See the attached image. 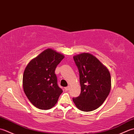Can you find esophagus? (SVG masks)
<instances>
[{
  "label": "esophagus",
  "mask_w": 134,
  "mask_h": 134,
  "mask_svg": "<svg viewBox=\"0 0 134 134\" xmlns=\"http://www.w3.org/2000/svg\"><path fill=\"white\" fill-rule=\"evenodd\" d=\"M65 90H66V91H68V90H69V89H70V86H67V87H65Z\"/></svg>",
  "instance_id": "esophagus-1"
}]
</instances>
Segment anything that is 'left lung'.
Segmentation results:
<instances>
[{
    "label": "left lung",
    "mask_w": 134,
    "mask_h": 134,
    "mask_svg": "<svg viewBox=\"0 0 134 134\" xmlns=\"http://www.w3.org/2000/svg\"><path fill=\"white\" fill-rule=\"evenodd\" d=\"M79 72L81 92L73 101L79 110L90 112L103 104L111 89L110 74L107 67L88 52L74 56Z\"/></svg>",
    "instance_id": "1"
}]
</instances>
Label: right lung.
I'll use <instances>...</instances> for the list:
<instances>
[{
	"mask_svg": "<svg viewBox=\"0 0 134 134\" xmlns=\"http://www.w3.org/2000/svg\"><path fill=\"white\" fill-rule=\"evenodd\" d=\"M64 56L48 48L33 59L24 71L23 88L34 106L48 110L55 106L63 92L57 83L55 71Z\"/></svg>",
	"mask_w": 134,
	"mask_h": 134,
	"instance_id": "1",
	"label": "right lung"
}]
</instances>
